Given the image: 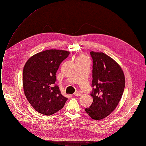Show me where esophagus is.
<instances>
[{
  "instance_id": "34e87169",
  "label": "esophagus",
  "mask_w": 146,
  "mask_h": 146,
  "mask_svg": "<svg viewBox=\"0 0 146 146\" xmlns=\"http://www.w3.org/2000/svg\"><path fill=\"white\" fill-rule=\"evenodd\" d=\"M74 95L75 96H79L81 95V93H80V92H79V91H76V92H75L74 93Z\"/></svg>"
}]
</instances>
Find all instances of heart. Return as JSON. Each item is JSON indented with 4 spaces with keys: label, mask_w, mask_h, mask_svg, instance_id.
I'll return each instance as SVG.
<instances>
[{
    "label": "heart",
    "mask_w": 146,
    "mask_h": 146,
    "mask_svg": "<svg viewBox=\"0 0 146 146\" xmlns=\"http://www.w3.org/2000/svg\"><path fill=\"white\" fill-rule=\"evenodd\" d=\"M76 62H80V61H88V58L84 55H80L76 58Z\"/></svg>",
    "instance_id": "1"
}]
</instances>
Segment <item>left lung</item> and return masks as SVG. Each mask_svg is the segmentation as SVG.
Returning a JSON list of instances; mask_svg holds the SVG:
<instances>
[{"label": "left lung", "instance_id": "obj_1", "mask_svg": "<svg viewBox=\"0 0 146 146\" xmlns=\"http://www.w3.org/2000/svg\"><path fill=\"white\" fill-rule=\"evenodd\" d=\"M93 59V104L85 112L94 120L108 116L121 98L125 86L122 69L112 58L102 52H90Z\"/></svg>", "mask_w": 146, "mask_h": 146}]
</instances>
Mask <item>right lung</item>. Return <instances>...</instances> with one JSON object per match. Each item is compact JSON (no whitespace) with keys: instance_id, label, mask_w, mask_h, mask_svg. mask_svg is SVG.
Listing matches in <instances>:
<instances>
[{"instance_id":"add662e5","label":"right lung","mask_w":146,"mask_h":146,"mask_svg":"<svg viewBox=\"0 0 146 146\" xmlns=\"http://www.w3.org/2000/svg\"><path fill=\"white\" fill-rule=\"evenodd\" d=\"M70 52L47 50L30 58L23 71L24 93L31 106L40 114L51 115L61 110L67 98L62 95L56 73Z\"/></svg>"}]
</instances>
